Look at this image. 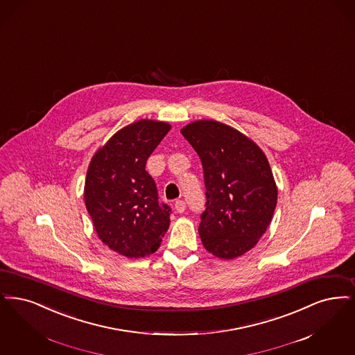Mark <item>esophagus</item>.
I'll return each mask as SVG.
<instances>
[{
  "label": "esophagus",
  "instance_id": "1",
  "mask_svg": "<svg viewBox=\"0 0 355 355\" xmlns=\"http://www.w3.org/2000/svg\"><path fill=\"white\" fill-rule=\"evenodd\" d=\"M185 201L184 200H178L175 201V211L178 212V214H183L185 211Z\"/></svg>",
  "mask_w": 355,
  "mask_h": 355
}]
</instances>
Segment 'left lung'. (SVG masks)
<instances>
[{"label": "left lung", "instance_id": "1", "mask_svg": "<svg viewBox=\"0 0 355 355\" xmlns=\"http://www.w3.org/2000/svg\"><path fill=\"white\" fill-rule=\"evenodd\" d=\"M182 134L200 157L205 211L199 234L223 260L243 256L261 239L277 204V185L261 148L231 125L196 121Z\"/></svg>", "mask_w": 355, "mask_h": 355}]
</instances>
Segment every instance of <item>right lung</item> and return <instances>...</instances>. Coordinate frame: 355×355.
Returning <instances> with one entry per match:
<instances>
[{
    "instance_id": "obj_1",
    "label": "right lung",
    "mask_w": 355,
    "mask_h": 355,
    "mask_svg": "<svg viewBox=\"0 0 355 355\" xmlns=\"http://www.w3.org/2000/svg\"><path fill=\"white\" fill-rule=\"evenodd\" d=\"M171 124L140 119L108 139L90 162L85 204L98 237L128 259L153 254L170 227V207L157 201L146 162Z\"/></svg>"
}]
</instances>
